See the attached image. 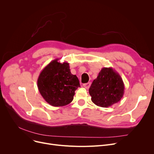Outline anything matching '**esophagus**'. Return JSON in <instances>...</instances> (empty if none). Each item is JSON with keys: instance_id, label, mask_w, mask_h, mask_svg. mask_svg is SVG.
<instances>
[{"instance_id": "1", "label": "esophagus", "mask_w": 154, "mask_h": 154, "mask_svg": "<svg viewBox=\"0 0 154 154\" xmlns=\"http://www.w3.org/2000/svg\"><path fill=\"white\" fill-rule=\"evenodd\" d=\"M91 85V82H88V83H86V84H84L83 86L86 88V89H88V88H89Z\"/></svg>"}]
</instances>
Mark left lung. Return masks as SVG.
Returning <instances> with one entry per match:
<instances>
[{
    "instance_id": "left-lung-1",
    "label": "left lung",
    "mask_w": 154,
    "mask_h": 154,
    "mask_svg": "<svg viewBox=\"0 0 154 154\" xmlns=\"http://www.w3.org/2000/svg\"><path fill=\"white\" fill-rule=\"evenodd\" d=\"M125 86L119 73L112 67H103L88 90L96 106L109 107L123 97Z\"/></svg>"
}]
</instances>
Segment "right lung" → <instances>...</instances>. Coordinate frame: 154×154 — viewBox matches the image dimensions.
<instances>
[{
  "label": "right lung",
  "mask_w": 154,
  "mask_h": 154,
  "mask_svg": "<svg viewBox=\"0 0 154 154\" xmlns=\"http://www.w3.org/2000/svg\"><path fill=\"white\" fill-rule=\"evenodd\" d=\"M59 59L51 61L40 73L37 87L44 99L51 106L61 107L70 103L80 87L75 75L71 74L69 63Z\"/></svg>",
  "instance_id": "right-lung-1"
}]
</instances>
